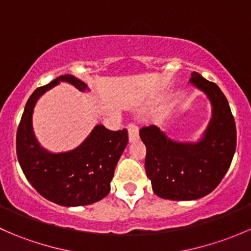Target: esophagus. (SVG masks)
Here are the masks:
<instances>
[{"label":"esophagus","instance_id":"obj_1","mask_svg":"<svg viewBox=\"0 0 251 251\" xmlns=\"http://www.w3.org/2000/svg\"><path fill=\"white\" fill-rule=\"evenodd\" d=\"M127 132H128V141L135 142L138 140L140 135H138V126L136 124H128L127 125Z\"/></svg>","mask_w":251,"mask_h":251}]
</instances>
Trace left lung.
Masks as SVG:
<instances>
[{
    "label": "left lung",
    "mask_w": 251,
    "mask_h": 251,
    "mask_svg": "<svg viewBox=\"0 0 251 251\" xmlns=\"http://www.w3.org/2000/svg\"><path fill=\"white\" fill-rule=\"evenodd\" d=\"M191 76V82L206 93L212 104L203 140L177 143L154 125L140 130L147 148L146 173L154 193L171 201H194L211 193L229 169L237 144L234 118L222 91L198 73Z\"/></svg>",
    "instance_id": "1"
}]
</instances>
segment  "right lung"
<instances>
[{"label": "right lung", "mask_w": 251, "mask_h": 251, "mask_svg": "<svg viewBox=\"0 0 251 251\" xmlns=\"http://www.w3.org/2000/svg\"><path fill=\"white\" fill-rule=\"evenodd\" d=\"M60 81H67L80 91L87 87L67 74L34 91L18 126V160L27 181L44 198L63 206L88 205L109 193L116 163L127 144V130L110 131L97 125L74 151L52 154L42 149L32 132V110L40 96Z\"/></svg>", "instance_id": "obj_1"}]
</instances>
